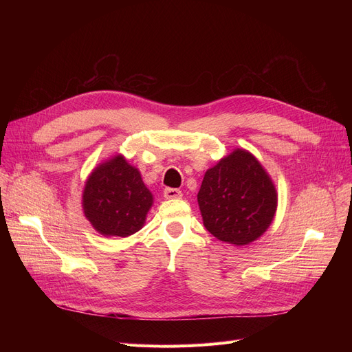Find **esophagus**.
<instances>
[{
  "label": "esophagus",
  "mask_w": 352,
  "mask_h": 352,
  "mask_svg": "<svg viewBox=\"0 0 352 352\" xmlns=\"http://www.w3.org/2000/svg\"><path fill=\"white\" fill-rule=\"evenodd\" d=\"M164 197L166 199H178L182 197V192L177 188H165L164 190Z\"/></svg>",
  "instance_id": "1"
}]
</instances>
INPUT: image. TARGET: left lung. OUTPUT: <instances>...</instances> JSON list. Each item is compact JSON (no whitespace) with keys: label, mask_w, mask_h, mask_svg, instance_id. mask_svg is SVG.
Returning <instances> with one entry per match:
<instances>
[{"label":"left lung","mask_w":352,"mask_h":352,"mask_svg":"<svg viewBox=\"0 0 352 352\" xmlns=\"http://www.w3.org/2000/svg\"><path fill=\"white\" fill-rule=\"evenodd\" d=\"M204 227L219 241L244 247L271 226L278 194L261 162L244 148L207 170L197 195Z\"/></svg>","instance_id":"8db88e82"}]
</instances>
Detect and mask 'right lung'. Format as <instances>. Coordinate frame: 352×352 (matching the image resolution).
<instances>
[{"label":"right lung","mask_w":352,"mask_h":352,"mask_svg":"<svg viewBox=\"0 0 352 352\" xmlns=\"http://www.w3.org/2000/svg\"><path fill=\"white\" fill-rule=\"evenodd\" d=\"M154 204L138 168L122 154L98 164L85 181L82 210L89 224L104 236H128L140 231Z\"/></svg>","instance_id":"right-lung-1"}]
</instances>
